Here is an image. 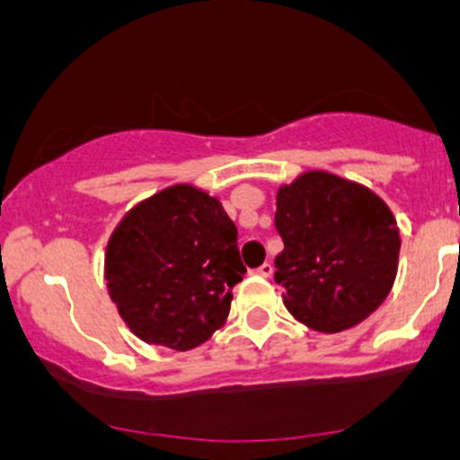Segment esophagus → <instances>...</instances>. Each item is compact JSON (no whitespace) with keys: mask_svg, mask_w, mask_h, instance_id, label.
I'll return each mask as SVG.
<instances>
[{"mask_svg":"<svg viewBox=\"0 0 460 460\" xmlns=\"http://www.w3.org/2000/svg\"><path fill=\"white\" fill-rule=\"evenodd\" d=\"M272 272H274L272 263H263L259 270H256V274H259V277H272Z\"/></svg>","mask_w":460,"mask_h":460,"instance_id":"1","label":"esophagus"}]
</instances>
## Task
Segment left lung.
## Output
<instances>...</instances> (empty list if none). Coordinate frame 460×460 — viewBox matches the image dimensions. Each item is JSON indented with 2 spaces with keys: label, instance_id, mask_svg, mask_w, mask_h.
Masks as SVG:
<instances>
[{
  "label": "left lung",
  "instance_id": "8db88e82",
  "mask_svg": "<svg viewBox=\"0 0 460 460\" xmlns=\"http://www.w3.org/2000/svg\"><path fill=\"white\" fill-rule=\"evenodd\" d=\"M274 225L283 252L274 281L295 320L338 333L370 317L393 290L399 226L367 186L327 170H306L277 188Z\"/></svg>",
  "mask_w": 460,
  "mask_h": 460
}]
</instances>
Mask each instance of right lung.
<instances>
[{
  "instance_id": "add662e5",
  "label": "right lung",
  "mask_w": 460,
  "mask_h": 460,
  "mask_svg": "<svg viewBox=\"0 0 460 460\" xmlns=\"http://www.w3.org/2000/svg\"><path fill=\"white\" fill-rule=\"evenodd\" d=\"M247 268L217 197L174 183L124 213L104 252L111 302L133 336L188 351L225 327Z\"/></svg>"
}]
</instances>
